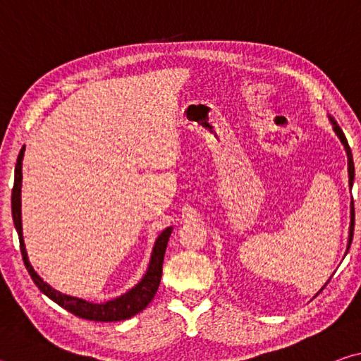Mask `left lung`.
Segmentation results:
<instances>
[{"label": "left lung", "mask_w": 361, "mask_h": 361, "mask_svg": "<svg viewBox=\"0 0 361 361\" xmlns=\"http://www.w3.org/2000/svg\"><path fill=\"white\" fill-rule=\"evenodd\" d=\"M329 121H331V124H333V130L336 132V135L339 137V140H341V143L344 145V148H345V152H347V159H349V186L352 188L353 186V178H355V167H353V159H352V151H350V146H349V143H347V138H345V135H344V132L341 130V127L338 126V122H336L331 116H329ZM353 223H355V209H353V200H352V204H350V228H349V243H347V252H349V248H350V243H352V239H353ZM347 252H345V255H347ZM331 280V279H329ZM328 280V282H329ZM326 282V283H328ZM326 283L323 285V288H325L326 286ZM322 288V290H323ZM320 290V291H322ZM319 291V293H320ZM319 293H317V295H319ZM315 295V296H317ZM314 296V298H315Z\"/></svg>", "instance_id": "obj_1"}]
</instances>
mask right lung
<instances>
[{
    "label": "right lung",
    "instance_id": "1",
    "mask_svg": "<svg viewBox=\"0 0 361 361\" xmlns=\"http://www.w3.org/2000/svg\"><path fill=\"white\" fill-rule=\"evenodd\" d=\"M23 152H25V146H22L19 152V157H17L16 170H14V188H12V197H11V205H12V219H14V226L17 234H19V242H20V252L23 262H25V267L30 276H32L33 282L36 286L44 293L47 298H51L54 302L62 305L63 309L68 310V312L75 314L79 319L85 320H94V322H121L127 320L130 317L137 315L142 312L145 307H148V304L152 301L156 291L159 288V283H161L162 277V262H164V255H166V248L170 239V234H172L173 228L164 229L154 242V247H152L149 266L146 269V274L143 279L129 290L124 295L111 299V301L95 304L89 302L85 299L75 298L63 295L57 290H54L51 285H47L44 280H42L33 266L30 264L28 255L25 250V243H23V234H22V202H20V191H22V159Z\"/></svg>",
    "mask_w": 361,
    "mask_h": 361
}]
</instances>
